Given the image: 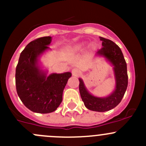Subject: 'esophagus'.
Returning <instances> with one entry per match:
<instances>
[{"mask_svg":"<svg viewBox=\"0 0 146 146\" xmlns=\"http://www.w3.org/2000/svg\"><path fill=\"white\" fill-rule=\"evenodd\" d=\"M72 74L74 76H79L81 74V71L78 68H73L72 70Z\"/></svg>","mask_w":146,"mask_h":146,"instance_id":"34e87169","label":"esophagus"}]
</instances>
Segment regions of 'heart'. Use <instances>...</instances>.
Instances as JSON below:
<instances>
[{
    "label": "heart",
    "instance_id": "1",
    "mask_svg": "<svg viewBox=\"0 0 146 146\" xmlns=\"http://www.w3.org/2000/svg\"><path fill=\"white\" fill-rule=\"evenodd\" d=\"M85 47V44L84 43H80V44H76L73 46L70 47L69 48V51L70 52H78V51H82V49H84Z\"/></svg>",
    "mask_w": 146,
    "mask_h": 146
}]
</instances>
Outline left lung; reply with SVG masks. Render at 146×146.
I'll return each mask as SVG.
<instances>
[{
	"instance_id": "8db88e82",
	"label": "left lung",
	"mask_w": 146,
	"mask_h": 146,
	"mask_svg": "<svg viewBox=\"0 0 146 146\" xmlns=\"http://www.w3.org/2000/svg\"><path fill=\"white\" fill-rule=\"evenodd\" d=\"M100 39L103 47L98 51L97 55L104 57L114 66L115 90L107 97L98 98L88 92L82 79L79 78V91L82 100L88 110L104 112L112 110L121 101L128 86V75L126 61L119 46L104 37L100 36Z\"/></svg>"
}]
</instances>
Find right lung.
Returning a JSON list of instances; mask_svg holds the SVG:
<instances>
[{"mask_svg":"<svg viewBox=\"0 0 146 146\" xmlns=\"http://www.w3.org/2000/svg\"><path fill=\"white\" fill-rule=\"evenodd\" d=\"M51 42V36L29 42L21 52L15 70L17 95L32 111L47 114L55 111L62 102L63 92L71 73H52L46 76L39 66V57Z\"/></svg>","mask_w":146,"mask_h":146,"instance_id":"right-lung-1","label":"right lung"}]
</instances>
